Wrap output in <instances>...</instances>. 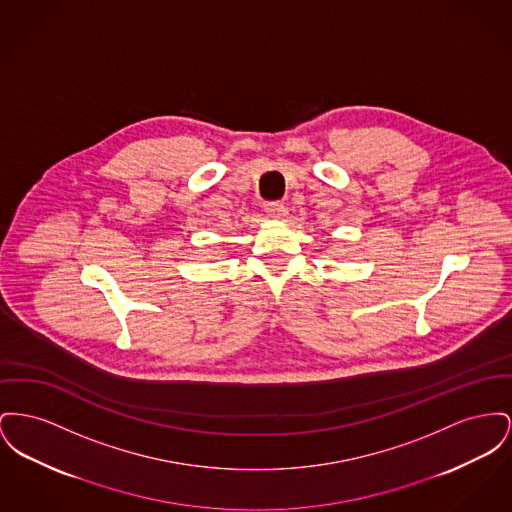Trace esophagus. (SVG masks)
I'll return each instance as SVG.
<instances>
[{
  "label": "esophagus",
  "mask_w": 512,
  "mask_h": 512,
  "mask_svg": "<svg viewBox=\"0 0 512 512\" xmlns=\"http://www.w3.org/2000/svg\"><path fill=\"white\" fill-rule=\"evenodd\" d=\"M265 212H267V216H271V218H282L286 209H284L282 205H278V203H269V205H265Z\"/></svg>",
  "instance_id": "34e87169"
}]
</instances>
